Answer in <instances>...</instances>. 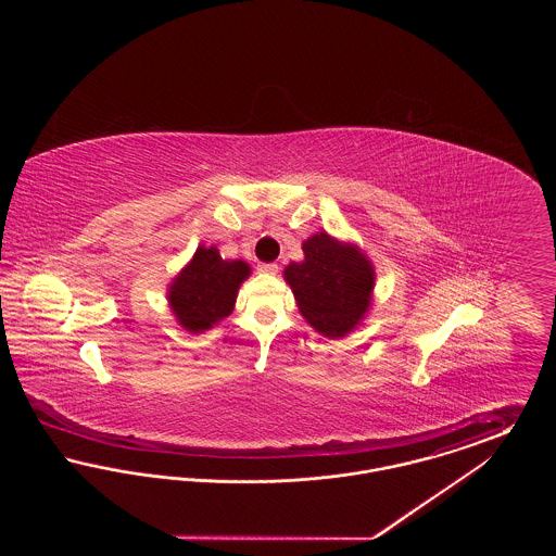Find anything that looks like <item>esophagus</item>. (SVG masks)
Returning a JSON list of instances; mask_svg holds the SVG:
<instances>
[{
  "label": "esophagus",
  "mask_w": 556,
  "mask_h": 556,
  "mask_svg": "<svg viewBox=\"0 0 556 556\" xmlns=\"http://www.w3.org/2000/svg\"><path fill=\"white\" fill-rule=\"evenodd\" d=\"M258 270L266 273V275H275V273L279 270V265H277V263H261Z\"/></svg>",
  "instance_id": "34e87169"
}]
</instances>
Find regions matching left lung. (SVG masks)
<instances>
[{
  "label": "left lung",
  "instance_id": "left-lung-1",
  "mask_svg": "<svg viewBox=\"0 0 556 556\" xmlns=\"http://www.w3.org/2000/svg\"><path fill=\"white\" fill-rule=\"evenodd\" d=\"M304 263H291L286 279L300 313L329 338H342L369 308L375 273L354 248L327 233L304 241Z\"/></svg>",
  "mask_w": 556,
  "mask_h": 556
}]
</instances>
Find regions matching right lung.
I'll list each match as a JSON object with an SVG mask.
<instances>
[{
    "instance_id": "obj_1",
    "label": "right lung",
    "mask_w": 556,
    "mask_h": 556,
    "mask_svg": "<svg viewBox=\"0 0 556 556\" xmlns=\"http://www.w3.org/2000/svg\"><path fill=\"white\" fill-rule=\"evenodd\" d=\"M250 275L241 261H223L218 250L198 248L193 261L181 270L168 291L177 320L189 331H204L233 311L239 283Z\"/></svg>"
}]
</instances>
